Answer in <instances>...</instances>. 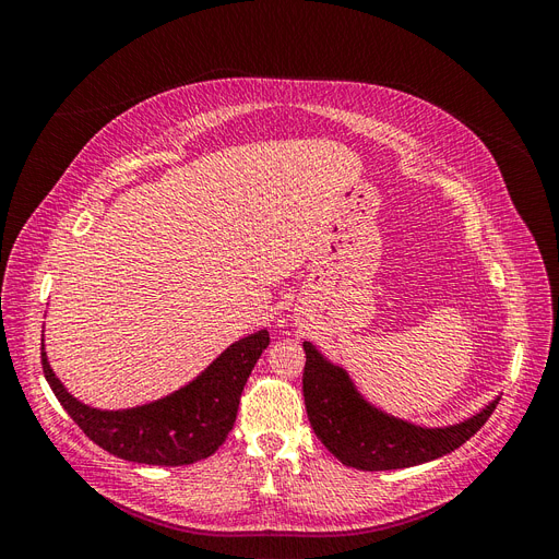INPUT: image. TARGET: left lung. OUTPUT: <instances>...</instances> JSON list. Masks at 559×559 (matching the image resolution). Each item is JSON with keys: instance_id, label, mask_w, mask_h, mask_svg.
Wrapping results in <instances>:
<instances>
[{"instance_id": "left-lung-1", "label": "left lung", "mask_w": 559, "mask_h": 559, "mask_svg": "<svg viewBox=\"0 0 559 559\" xmlns=\"http://www.w3.org/2000/svg\"><path fill=\"white\" fill-rule=\"evenodd\" d=\"M302 396L310 425L326 450L352 468L389 471L438 460L464 445L499 403L492 401L483 413L462 425L421 429L368 405L343 368L329 364L310 343H302Z\"/></svg>"}]
</instances>
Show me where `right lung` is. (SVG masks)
I'll use <instances>...</instances> for the list:
<instances>
[{
    "label": "right lung",
    "instance_id": "1",
    "mask_svg": "<svg viewBox=\"0 0 559 559\" xmlns=\"http://www.w3.org/2000/svg\"><path fill=\"white\" fill-rule=\"evenodd\" d=\"M267 345V331L247 335L230 345L205 373L179 392L156 403L140 405V408L111 413L88 408L72 394H67V389L48 366L44 345L41 366L67 415L95 445L118 460L154 466H183L207 460L222 448L235 425V417H238L240 396L251 368L257 366Z\"/></svg>",
    "mask_w": 559,
    "mask_h": 559
}]
</instances>
